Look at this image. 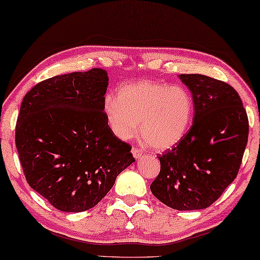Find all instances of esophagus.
Returning <instances> with one entry per match:
<instances>
[{"label": "esophagus", "instance_id": "obj_1", "mask_svg": "<svg viewBox=\"0 0 260 260\" xmlns=\"http://www.w3.org/2000/svg\"><path fill=\"white\" fill-rule=\"evenodd\" d=\"M132 154H133L135 159H139L141 158L142 156V150L139 149V148H133V149H132Z\"/></svg>", "mask_w": 260, "mask_h": 260}]
</instances>
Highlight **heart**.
Segmentation results:
<instances>
[{
	"instance_id": "1",
	"label": "heart",
	"mask_w": 260,
	"mask_h": 260,
	"mask_svg": "<svg viewBox=\"0 0 260 260\" xmlns=\"http://www.w3.org/2000/svg\"><path fill=\"white\" fill-rule=\"evenodd\" d=\"M104 112L117 138L135 137L140 120V133L148 145L156 150H167L186 133L193 101L182 86L142 81L122 85L117 97L106 96Z\"/></svg>"
}]
</instances>
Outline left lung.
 Here are the masks:
<instances>
[{"mask_svg": "<svg viewBox=\"0 0 260 260\" xmlns=\"http://www.w3.org/2000/svg\"><path fill=\"white\" fill-rule=\"evenodd\" d=\"M179 78L192 93L194 117L177 146L159 155L150 185L159 201L177 211L211 206L234 182L249 137V120L232 85L201 74Z\"/></svg>", "mask_w": 260, "mask_h": 260, "instance_id": "obj_1", "label": "left lung"}]
</instances>
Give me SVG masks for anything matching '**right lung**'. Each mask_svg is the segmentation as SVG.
I'll return each instance as SVG.
<instances>
[{
	"instance_id": "add662e5",
	"label": "right lung",
	"mask_w": 260,
	"mask_h": 260,
	"mask_svg": "<svg viewBox=\"0 0 260 260\" xmlns=\"http://www.w3.org/2000/svg\"><path fill=\"white\" fill-rule=\"evenodd\" d=\"M108 73L93 68L48 78L20 105L16 147L30 186L62 212L92 208L135 159L104 112Z\"/></svg>"
}]
</instances>
